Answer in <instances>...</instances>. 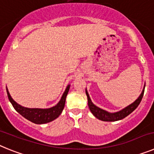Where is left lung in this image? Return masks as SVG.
I'll return each mask as SVG.
<instances>
[{
  "label": "left lung",
  "instance_id": "1",
  "mask_svg": "<svg viewBox=\"0 0 154 154\" xmlns=\"http://www.w3.org/2000/svg\"><path fill=\"white\" fill-rule=\"evenodd\" d=\"M144 89H145V86H144L142 92H141L140 96H139L138 99H136L133 103L129 105L128 106L125 107L124 109H123L119 111V112H112V113L107 112V111L104 109H102L96 106V105H94L92 103V100H91L90 97H89V95L86 89H85V93H86L87 99H88V106H89V108L90 109L91 112L97 119H100V120L106 121V122H114V121H118L124 119L125 117H126L128 115H130L132 112H133L137 108V106H138L139 104L140 103L141 100H142L143 96Z\"/></svg>",
  "mask_w": 154,
  "mask_h": 154
}]
</instances>
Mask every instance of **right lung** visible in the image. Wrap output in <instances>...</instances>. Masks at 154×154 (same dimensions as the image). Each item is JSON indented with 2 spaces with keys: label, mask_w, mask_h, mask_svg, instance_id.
<instances>
[{
  "label": "right lung",
  "mask_w": 154,
  "mask_h": 154,
  "mask_svg": "<svg viewBox=\"0 0 154 154\" xmlns=\"http://www.w3.org/2000/svg\"><path fill=\"white\" fill-rule=\"evenodd\" d=\"M69 88H70V85L66 87L60 101L57 103V105L48 109L26 108V107L21 106L12 99L10 93L8 92V88H7V93H8L9 101L11 102L14 109L17 112H19L25 119L31 121L32 123H36V124H44V123H49V122L53 121L54 119L58 118L59 115L62 113L64 106H65V99H66V96L69 92Z\"/></svg>",
  "instance_id": "right-lung-1"
}]
</instances>
